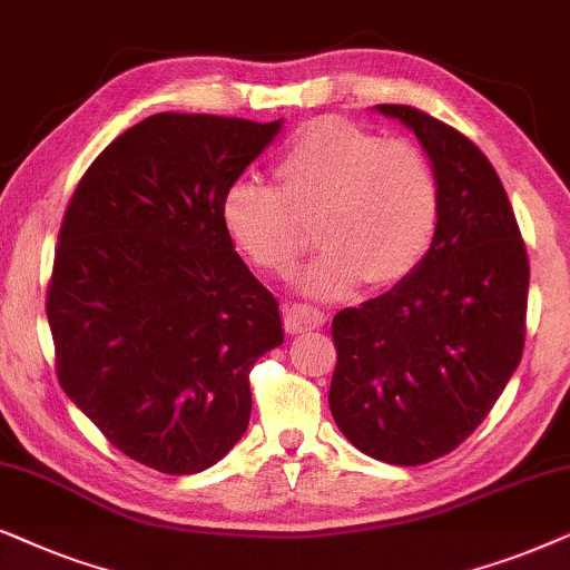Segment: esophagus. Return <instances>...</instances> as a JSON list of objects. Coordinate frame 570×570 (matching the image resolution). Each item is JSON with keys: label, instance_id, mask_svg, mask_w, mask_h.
<instances>
[{"label": "esophagus", "instance_id": "34e87169", "mask_svg": "<svg viewBox=\"0 0 570 570\" xmlns=\"http://www.w3.org/2000/svg\"><path fill=\"white\" fill-rule=\"evenodd\" d=\"M325 323V313L309 305H289L284 309V325L289 333H305L321 328Z\"/></svg>", "mask_w": 570, "mask_h": 570}]
</instances>
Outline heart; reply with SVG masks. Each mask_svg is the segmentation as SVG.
Instances as JSON below:
<instances>
[{
  "mask_svg": "<svg viewBox=\"0 0 570 570\" xmlns=\"http://www.w3.org/2000/svg\"><path fill=\"white\" fill-rule=\"evenodd\" d=\"M278 187L237 179L222 222L257 268L286 276L309 226L323 253L297 276L313 297H341L362 278L391 286L428 253L438 224L430 164L404 140H381L352 121L317 119L294 135L276 166Z\"/></svg>",
  "mask_w": 570,
  "mask_h": 570,
  "instance_id": "obj_1",
  "label": "heart"
}]
</instances>
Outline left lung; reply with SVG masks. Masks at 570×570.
<instances>
[{
  "label": "left lung",
  "instance_id": "1",
  "mask_svg": "<svg viewBox=\"0 0 570 570\" xmlns=\"http://www.w3.org/2000/svg\"><path fill=\"white\" fill-rule=\"evenodd\" d=\"M375 109L428 154L438 224L406 278L333 317L328 404L362 453L420 466L464 443L519 367L529 257L498 171L472 140L414 106Z\"/></svg>",
  "mask_w": 570,
  "mask_h": 570
}]
</instances>
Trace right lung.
Instances as JSON below:
<instances>
[{
  "label": "right lung",
  "mask_w": 570,
  "mask_h": 570,
  "mask_svg": "<svg viewBox=\"0 0 570 570\" xmlns=\"http://www.w3.org/2000/svg\"><path fill=\"white\" fill-rule=\"evenodd\" d=\"M281 125L154 114L98 154L67 206L47 294L59 385L156 472L222 461L253 412L249 370L284 344L276 297L222 222L224 193Z\"/></svg>",
  "instance_id": "obj_1"
}]
</instances>
